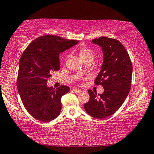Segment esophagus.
<instances>
[{
  "label": "esophagus",
  "instance_id": "obj_1",
  "mask_svg": "<svg viewBox=\"0 0 154 154\" xmlns=\"http://www.w3.org/2000/svg\"><path fill=\"white\" fill-rule=\"evenodd\" d=\"M75 93H81V90H79V89H74L73 90Z\"/></svg>",
  "mask_w": 154,
  "mask_h": 154
}]
</instances>
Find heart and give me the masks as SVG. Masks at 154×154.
Masks as SVG:
<instances>
[{"label": "heart", "instance_id": "heart-1", "mask_svg": "<svg viewBox=\"0 0 154 154\" xmlns=\"http://www.w3.org/2000/svg\"><path fill=\"white\" fill-rule=\"evenodd\" d=\"M79 55L81 60H83V59H85L87 57L93 56V51L91 50H89V49L86 48H81L79 51Z\"/></svg>", "mask_w": 154, "mask_h": 154}]
</instances>
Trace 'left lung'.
<instances>
[{
	"instance_id": "left-lung-1",
	"label": "left lung",
	"mask_w": 154,
	"mask_h": 154,
	"mask_svg": "<svg viewBox=\"0 0 154 154\" xmlns=\"http://www.w3.org/2000/svg\"><path fill=\"white\" fill-rule=\"evenodd\" d=\"M102 48L103 61L94 83L104 88L102 94L88 91L90 99L85 110L95 119L112 115L122 106L131 87L132 65L129 55L119 40L100 37L91 41Z\"/></svg>"
}]
</instances>
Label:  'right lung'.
Segmentation results:
<instances>
[{
	"label": "right lung",
	"instance_id": "obj_1",
	"mask_svg": "<svg viewBox=\"0 0 154 154\" xmlns=\"http://www.w3.org/2000/svg\"><path fill=\"white\" fill-rule=\"evenodd\" d=\"M78 43L57 35H43L35 39L23 52L19 62L18 90L26 109L35 119L49 122L60 114L61 99L70 88L61 85L54 89L48 85V79L52 72L60 70V54Z\"/></svg>",
	"mask_w": 154,
	"mask_h": 154
}]
</instances>
